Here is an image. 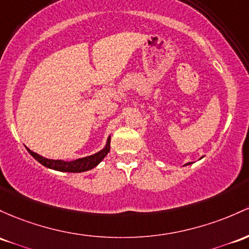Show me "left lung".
I'll use <instances>...</instances> for the list:
<instances>
[{
    "mask_svg": "<svg viewBox=\"0 0 249 249\" xmlns=\"http://www.w3.org/2000/svg\"><path fill=\"white\" fill-rule=\"evenodd\" d=\"M188 164H191V163H188ZM185 165H187V164H185Z\"/></svg>",
    "mask_w": 249,
    "mask_h": 249,
    "instance_id": "8db88e82",
    "label": "left lung"
}]
</instances>
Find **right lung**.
<instances>
[{
	"mask_svg": "<svg viewBox=\"0 0 249 249\" xmlns=\"http://www.w3.org/2000/svg\"><path fill=\"white\" fill-rule=\"evenodd\" d=\"M110 141L111 137L107 138L106 142V145L103 150H100L97 154L87 156V157L78 158V160H70V162H65L61 160H49V158H45L42 156L35 154L32 150H28V152L31 154L37 162L41 163L43 166L49 169H53V170L58 171H64V173H84V171L91 170L99 164L100 162L105 158V156L110 152Z\"/></svg>",
	"mask_w": 249,
	"mask_h": 249,
	"instance_id": "1",
	"label": "right lung"
}]
</instances>
